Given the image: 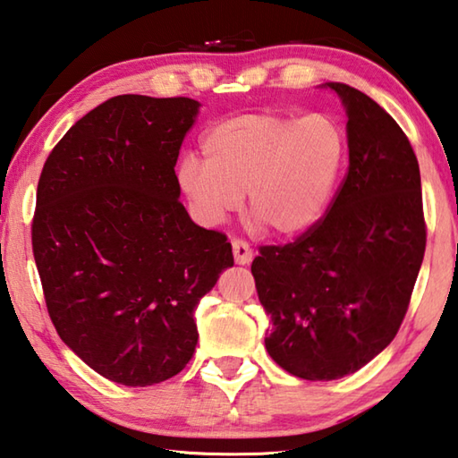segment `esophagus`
<instances>
[{
  "mask_svg": "<svg viewBox=\"0 0 458 458\" xmlns=\"http://www.w3.org/2000/svg\"><path fill=\"white\" fill-rule=\"evenodd\" d=\"M231 245H233V257H235V263L237 265H249V263L253 261L255 253H253V249L249 247L247 241L233 239Z\"/></svg>",
  "mask_w": 458,
  "mask_h": 458,
  "instance_id": "obj_1",
  "label": "esophagus"
}]
</instances>
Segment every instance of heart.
Instances as JSON below:
<instances>
[{"mask_svg":"<svg viewBox=\"0 0 458 458\" xmlns=\"http://www.w3.org/2000/svg\"><path fill=\"white\" fill-rule=\"evenodd\" d=\"M187 153L177 183L205 225H221L249 199V213L279 237L313 229L331 205L347 161V135L325 114L261 111L219 122Z\"/></svg>","mask_w":458,"mask_h":458,"instance_id":"obj_1","label":"heart"}]
</instances>
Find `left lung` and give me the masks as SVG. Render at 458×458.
I'll list each match as a JSON object with an SVG mask.
<instances>
[{"instance_id":"left-lung-1","label":"left lung","mask_w":458,"mask_h":458,"mask_svg":"<svg viewBox=\"0 0 458 458\" xmlns=\"http://www.w3.org/2000/svg\"><path fill=\"white\" fill-rule=\"evenodd\" d=\"M327 85L347 109V175L313 229L261 247L251 265L271 321L267 352L305 381L355 373L394 339L427 245L407 135L363 91Z\"/></svg>"}]
</instances>
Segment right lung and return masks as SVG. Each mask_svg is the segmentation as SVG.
<instances>
[{
	"mask_svg": "<svg viewBox=\"0 0 458 458\" xmlns=\"http://www.w3.org/2000/svg\"><path fill=\"white\" fill-rule=\"evenodd\" d=\"M199 101L117 95L49 153L31 245L47 313L95 373L163 383L195 352V307L233 267L231 243L195 225L175 163Z\"/></svg>",
	"mask_w": 458,
	"mask_h": 458,
	"instance_id": "add662e5",
	"label": "right lung"
}]
</instances>
